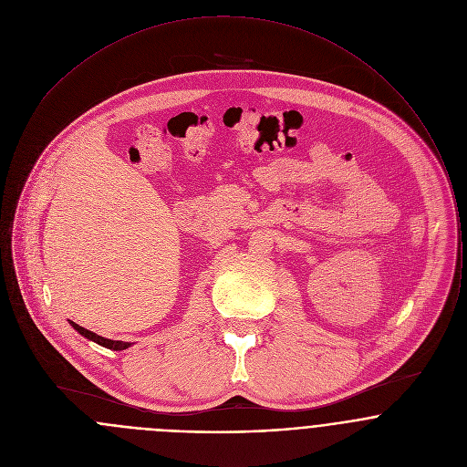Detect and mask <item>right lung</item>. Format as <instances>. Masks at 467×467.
<instances>
[{
  "instance_id": "add662e5",
  "label": "right lung",
  "mask_w": 467,
  "mask_h": 467,
  "mask_svg": "<svg viewBox=\"0 0 467 467\" xmlns=\"http://www.w3.org/2000/svg\"><path fill=\"white\" fill-rule=\"evenodd\" d=\"M71 324V327L75 329V331H78V333L82 334L84 337H88V339H93L95 343H99V345H102V347H108V348H113V350H124V348H128L131 343H128V341H115V339H106V337H102V336H99V334L91 333V331H88V329H84V327H80V326H77L75 322H69Z\"/></svg>"
}]
</instances>
